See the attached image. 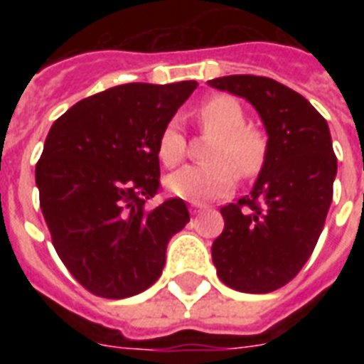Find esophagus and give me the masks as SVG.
<instances>
[{"label": "esophagus", "mask_w": 364, "mask_h": 364, "mask_svg": "<svg viewBox=\"0 0 364 364\" xmlns=\"http://www.w3.org/2000/svg\"><path fill=\"white\" fill-rule=\"evenodd\" d=\"M204 210H208V205H204V204H191V211H193L194 215H196V213H200V211H204Z\"/></svg>", "instance_id": "obj_1"}]
</instances>
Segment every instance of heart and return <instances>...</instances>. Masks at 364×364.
I'll use <instances>...</instances> for the list:
<instances>
[{
	"label": "heart",
	"instance_id": "heart-1",
	"mask_svg": "<svg viewBox=\"0 0 364 364\" xmlns=\"http://www.w3.org/2000/svg\"><path fill=\"white\" fill-rule=\"evenodd\" d=\"M205 130L215 134L205 159L210 162L183 166L166 177V188L193 204L223 198L232 193L236 179L257 176L268 156V137L259 126L245 122V109L228 94L211 96L198 107ZM187 153V139L177 119L168 121L159 137V156L164 166L179 164Z\"/></svg>",
	"mask_w": 364,
	"mask_h": 364
}]
</instances>
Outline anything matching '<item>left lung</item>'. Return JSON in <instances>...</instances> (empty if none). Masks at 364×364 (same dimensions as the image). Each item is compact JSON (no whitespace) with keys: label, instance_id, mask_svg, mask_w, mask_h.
I'll list each match as a JSON object with an SVG mask.
<instances>
[{"label":"left lung","instance_id":"obj_1","mask_svg":"<svg viewBox=\"0 0 364 364\" xmlns=\"http://www.w3.org/2000/svg\"><path fill=\"white\" fill-rule=\"evenodd\" d=\"M208 82L251 102L268 132L251 194L221 208L225 230L211 247L213 264L228 287L272 293L302 270L325 227L336 177L328 124L304 96L268 77Z\"/></svg>","mask_w":364,"mask_h":364}]
</instances>
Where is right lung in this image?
Wrapping results in <instances>:
<instances>
[{
  "mask_svg": "<svg viewBox=\"0 0 364 364\" xmlns=\"http://www.w3.org/2000/svg\"><path fill=\"white\" fill-rule=\"evenodd\" d=\"M196 81L130 82L77 102L48 130L36 166L39 205L70 274L102 299H126L162 274L166 247L188 221L160 188L159 137Z\"/></svg>",
  "mask_w": 364,
  "mask_h": 364,
  "instance_id": "right-lung-1",
  "label": "right lung"
}]
</instances>
